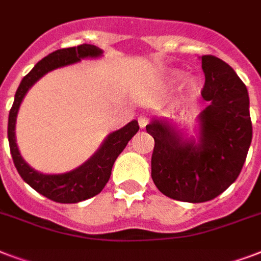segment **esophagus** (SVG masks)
Returning <instances> with one entry per match:
<instances>
[{
    "mask_svg": "<svg viewBox=\"0 0 261 261\" xmlns=\"http://www.w3.org/2000/svg\"><path fill=\"white\" fill-rule=\"evenodd\" d=\"M149 122H150V116H149V114L142 112V114L138 115V123H139V126H141V128H145Z\"/></svg>",
    "mask_w": 261,
    "mask_h": 261,
    "instance_id": "34e87169",
    "label": "esophagus"
}]
</instances>
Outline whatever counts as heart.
Instances as JSON below:
<instances>
[{"instance_id": "1", "label": "heart", "mask_w": 261, "mask_h": 261, "mask_svg": "<svg viewBox=\"0 0 261 261\" xmlns=\"http://www.w3.org/2000/svg\"><path fill=\"white\" fill-rule=\"evenodd\" d=\"M187 89H188L191 92V90L194 89V85H192V84H188V87H187Z\"/></svg>"}]
</instances>
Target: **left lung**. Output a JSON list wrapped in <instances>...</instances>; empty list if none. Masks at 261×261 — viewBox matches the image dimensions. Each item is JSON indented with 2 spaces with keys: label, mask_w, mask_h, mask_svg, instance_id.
Masks as SVG:
<instances>
[{
  "label": "left lung",
  "mask_w": 261,
  "mask_h": 261,
  "mask_svg": "<svg viewBox=\"0 0 261 261\" xmlns=\"http://www.w3.org/2000/svg\"><path fill=\"white\" fill-rule=\"evenodd\" d=\"M206 77L199 115V142L184 139L167 120L153 119L151 178L168 198L190 203L211 200L239 177L252 141L249 96L245 84L222 59L203 55Z\"/></svg>",
  "instance_id": "left-lung-1"
}]
</instances>
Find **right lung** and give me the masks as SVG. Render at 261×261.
I'll use <instances>...</instances> for the list:
<instances>
[{"label": "right lung", "instance_id": "right-lung-1", "mask_svg": "<svg viewBox=\"0 0 261 261\" xmlns=\"http://www.w3.org/2000/svg\"><path fill=\"white\" fill-rule=\"evenodd\" d=\"M101 55L102 51L92 44H80L77 47L54 51L35 65L34 69L21 80L14 94L13 106L10 108L9 119H8V139H9L10 154L13 159L14 167L27 184H30L39 194L54 202L79 203L100 194L110 180L115 160L118 159V155L126 147L128 141L138 133V122L133 120L127 123L120 130L111 133L101 147L87 163L74 171L61 174H44L32 169L22 160L18 151L16 134H14L18 108L28 89L46 73L58 67L80 62L84 58H97Z\"/></svg>", "mask_w": 261, "mask_h": 261}]
</instances>
